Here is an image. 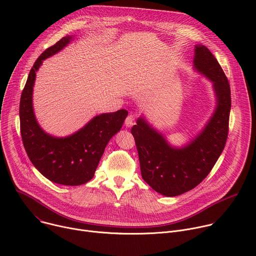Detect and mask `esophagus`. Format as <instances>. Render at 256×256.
Instances as JSON below:
<instances>
[{"label": "esophagus", "instance_id": "1", "mask_svg": "<svg viewBox=\"0 0 256 256\" xmlns=\"http://www.w3.org/2000/svg\"><path fill=\"white\" fill-rule=\"evenodd\" d=\"M134 118H132V116H128V118H126V120H124V126H126V128H132V126H134Z\"/></svg>", "mask_w": 256, "mask_h": 256}]
</instances>
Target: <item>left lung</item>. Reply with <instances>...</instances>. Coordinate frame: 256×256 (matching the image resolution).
I'll return each mask as SVG.
<instances>
[{"label":"left lung","instance_id":"1","mask_svg":"<svg viewBox=\"0 0 256 256\" xmlns=\"http://www.w3.org/2000/svg\"><path fill=\"white\" fill-rule=\"evenodd\" d=\"M194 68L212 81L216 107L192 140L182 147H174L142 116L132 128L142 177L165 196H177L198 186L212 169L227 140L231 91L225 72L208 48L202 44L194 48Z\"/></svg>","mask_w":256,"mask_h":256}]
</instances>
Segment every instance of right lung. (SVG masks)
<instances>
[{
	"label": "right lung",
	"instance_id": "1",
	"mask_svg": "<svg viewBox=\"0 0 256 256\" xmlns=\"http://www.w3.org/2000/svg\"><path fill=\"white\" fill-rule=\"evenodd\" d=\"M74 38L64 36L36 60L22 91L19 109L21 136L31 163L48 180L70 186L84 184L93 178L106 144L120 130L128 116L126 109L101 114L64 138L54 136L42 128L32 104L36 72L46 58L60 52Z\"/></svg>",
	"mask_w": 256,
	"mask_h": 256
}]
</instances>
